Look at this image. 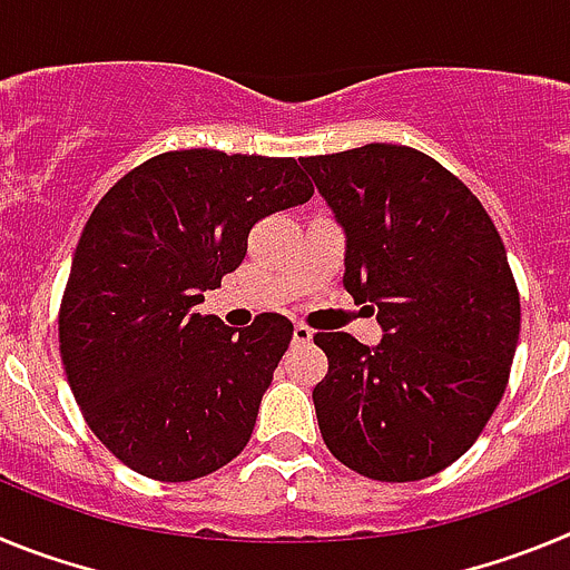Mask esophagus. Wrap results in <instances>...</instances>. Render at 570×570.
Masks as SVG:
<instances>
[{
    "label": "esophagus",
    "mask_w": 570,
    "mask_h": 570,
    "mask_svg": "<svg viewBox=\"0 0 570 570\" xmlns=\"http://www.w3.org/2000/svg\"><path fill=\"white\" fill-rule=\"evenodd\" d=\"M294 340L296 342H311V340H314V331H311L308 325H302V322H296V325H294Z\"/></svg>",
    "instance_id": "34e87169"
}]
</instances>
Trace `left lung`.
I'll return each mask as SVG.
<instances>
[{
	"label": "left lung",
	"instance_id": "obj_1",
	"mask_svg": "<svg viewBox=\"0 0 570 570\" xmlns=\"http://www.w3.org/2000/svg\"><path fill=\"white\" fill-rule=\"evenodd\" d=\"M345 228V288L385 336L316 334L314 387L331 454L380 482H416L460 460L500 405L520 340V291L500 230L436 159L371 142L305 156Z\"/></svg>",
	"mask_w": 570,
	"mask_h": 570
}]
</instances>
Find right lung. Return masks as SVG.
<instances>
[{
  "mask_svg": "<svg viewBox=\"0 0 570 570\" xmlns=\"http://www.w3.org/2000/svg\"><path fill=\"white\" fill-rule=\"evenodd\" d=\"M311 196L294 156L190 148L99 199L59 305V354L88 428L130 471L199 480L248 445L294 325L259 314L234 334L196 305L239 268L259 219Z\"/></svg>",
  "mask_w": 570,
  "mask_h": 570,
  "instance_id": "right-lung-1",
  "label": "right lung"
}]
</instances>
